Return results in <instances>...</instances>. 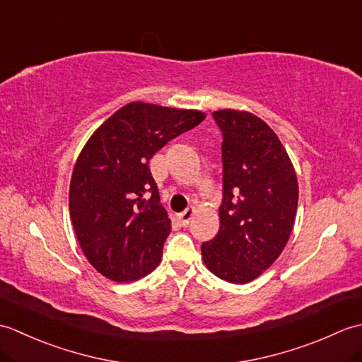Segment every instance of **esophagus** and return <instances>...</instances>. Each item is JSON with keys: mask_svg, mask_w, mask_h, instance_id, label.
Listing matches in <instances>:
<instances>
[{"mask_svg": "<svg viewBox=\"0 0 362 362\" xmlns=\"http://www.w3.org/2000/svg\"><path fill=\"white\" fill-rule=\"evenodd\" d=\"M194 213H196L194 206H189V209H187L185 211H182V213L179 214V221H180V224H182L183 227H187V226L189 224V221L193 219Z\"/></svg>", "mask_w": 362, "mask_h": 362, "instance_id": "1", "label": "esophagus"}]
</instances>
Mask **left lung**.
<instances>
[{
    "mask_svg": "<svg viewBox=\"0 0 362 362\" xmlns=\"http://www.w3.org/2000/svg\"><path fill=\"white\" fill-rule=\"evenodd\" d=\"M222 130L221 227L202 259L221 280L244 284L280 257L296 221L298 183L281 141L250 112L216 110Z\"/></svg>",
    "mask_w": 362,
    "mask_h": 362,
    "instance_id": "obj_1",
    "label": "left lung"
}]
</instances>
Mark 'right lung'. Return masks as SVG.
<instances>
[{"label": "right lung", "instance_id": "add662e5", "mask_svg": "<svg viewBox=\"0 0 362 362\" xmlns=\"http://www.w3.org/2000/svg\"><path fill=\"white\" fill-rule=\"evenodd\" d=\"M206 115L130 103L99 126L81 151L70 183V216L83 255L118 283L156 269L171 221L149 169L153 153Z\"/></svg>", "mask_w": 362, "mask_h": 362}]
</instances>
